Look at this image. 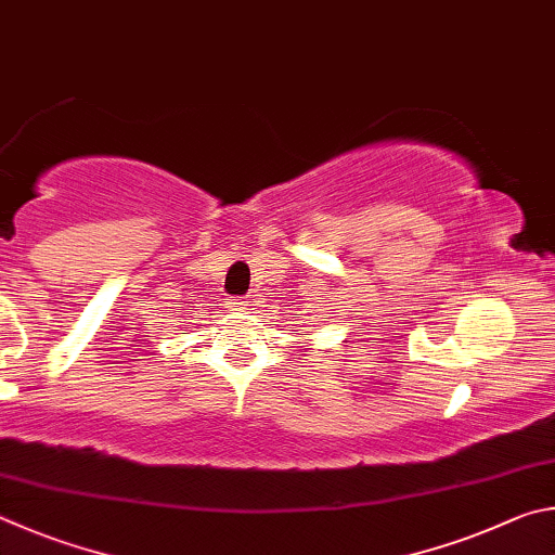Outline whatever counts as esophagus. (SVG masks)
<instances>
[{"instance_id": "obj_1", "label": "esophagus", "mask_w": 555, "mask_h": 555, "mask_svg": "<svg viewBox=\"0 0 555 555\" xmlns=\"http://www.w3.org/2000/svg\"><path fill=\"white\" fill-rule=\"evenodd\" d=\"M231 307H233V309H246L248 305H246V302H241V299H238V302H231Z\"/></svg>"}]
</instances>
